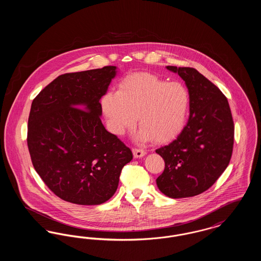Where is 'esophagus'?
I'll return each instance as SVG.
<instances>
[{
  "label": "esophagus",
  "instance_id": "obj_1",
  "mask_svg": "<svg viewBox=\"0 0 261 261\" xmlns=\"http://www.w3.org/2000/svg\"><path fill=\"white\" fill-rule=\"evenodd\" d=\"M132 151H133V154H134L135 159H141V158H143L147 154V152L144 149H133Z\"/></svg>",
  "mask_w": 261,
  "mask_h": 261
}]
</instances>
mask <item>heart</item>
<instances>
[{
	"mask_svg": "<svg viewBox=\"0 0 261 261\" xmlns=\"http://www.w3.org/2000/svg\"><path fill=\"white\" fill-rule=\"evenodd\" d=\"M191 97L185 85L168 82L156 75L138 73L126 77L118 92L101 99V109L110 130L123 135L138 123L136 139L166 143L179 134L186 123Z\"/></svg>",
	"mask_w": 261,
	"mask_h": 261,
	"instance_id": "heart-1",
	"label": "heart"
}]
</instances>
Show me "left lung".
Masks as SVG:
<instances>
[{
	"label": "left lung",
	"instance_id": "left-lung-1",
	"mask_svg": "<svg viewBox=\"0 0 261 261\" xmlns=\"http://www.w3.org/2000/svg\"><path fill=\"white\" fill-rule=\"evenodd\" d=\"M186 84L190 116L178 137L155 150L165 162L156 185L172 199L194 197L210 189L227 168L234 144V122L226 97L192 67L168 65Z\"/></svg>",
	"mask_w": 261,
	"mask_h": 261
}]
</instances>
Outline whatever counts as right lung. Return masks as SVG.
I'll return each instance as SVG.
<instances>
[{
    "instance_id": "1",
    "label": "right lung",
    "mask_w": 261,
    "mask_h": 261,
    "mask_svg": "<svg viewBox=\"0 0 261 261\" xmlns=\"http://www.w3.org/2000/svg\"><path fill=\"white\" fill-rule=\"evenodd\" d=\"M117 74L105 66L57 77L31 105L27 145L33 166L59 198L97 205L117 190L132 151L101 123L99 100Z\"/></svg>"
}]
</instances>
